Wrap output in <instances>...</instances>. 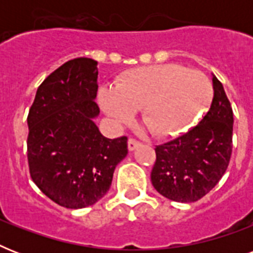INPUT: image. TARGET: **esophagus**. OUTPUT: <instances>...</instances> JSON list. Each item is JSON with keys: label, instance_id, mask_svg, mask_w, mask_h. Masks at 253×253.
<instances>
[{"label": "esophagus", "instance_id": "esophagus-1", "mask_svg": "<svg viewBox=\"0 0 253 253\" xmlns=\"http://www.w3.org/2000/svg\"><path fill=\"white\" fill-rule=\"evenodd\" d=\"M140 146V143L138 140H135V139H128V142H127V147H128V151H134L136 147Z\"/></svg>", "mask_w": 253, "mask_h": 253}]
</instances>
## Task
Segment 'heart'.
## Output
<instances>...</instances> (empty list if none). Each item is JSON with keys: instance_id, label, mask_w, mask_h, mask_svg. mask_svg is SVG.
<instances>
[{"instance_id": "1", "label": "heart", "mask_w": 253, "mask_h": 253, "mask_svg": "<svg viewBox=\"0 0 253 253\" xmlns=\"http://www.w3.org/2000/svg\"><path fill=\"white\" fill-rule=\"evenodd\" d=\"M211 98V83L204 73L177 64L130 69L117 79L115 89L103 86L98 91L99 105L115 123L126 125L140 110V121L156 138L186 130Z\"/></svg>"}]
</instances>
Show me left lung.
Masks as SVG:
<instances>
[{"mask_svg":"<svg viewBox=\"0 0 253 253\" xmlns=\"http://www.w3.org/2000/svg\"><path fill=\"white\" fill-rule=\"evenodd\" d=\"M211 106L196 127L174 140L156 146L151 172L154 188L176 202H196L215 186L232 152L231 103L212 75Z\"/></svg>","mask_w":253,"mask_h":253,"instance_id":"8db88e82","label":"left lung"}]
</instances>
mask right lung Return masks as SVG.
Segmentation results:
<instances>
[{
    "label": "right lung",
    "instance_id": "right-lung-1",
    "mask_svg": "<svg viewBox=\"0 0 253 253\" xmlns=\"http://www.w3.org/2000/svg\"><path fill=\"white\" fill-rule=\"evenodd\" d=\"M97 64L77 57L53 71L38 87L27 117L31 178L49 200L67 209L101 200L128 152L126 136L105 138L94 123L99 114Z\"/></svg>",
    "mask_w": 253,
    "mask_h": 253
}]
</instances>
